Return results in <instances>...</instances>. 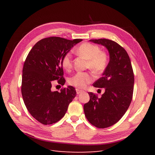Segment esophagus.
<instances>
[{"mask_svg":"<svg viewBox=\"0 0 155 155\" xmlns=\"http://www.w3.org/2000/svg\"><path fill=\"white\" fill-rule=\"evenodd\" d=\"M83 93V91L82 90H79V89H77V94H80L81 93Z\"/></svg>","mask_w":155,"mask_h":155,"instance_id":"esophagus-1","label":"esophagus"}]
</instances>
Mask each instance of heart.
<instances>
[{
  "label": "heart",
  "mask_w": 155,
  "mask_h": 155,
  "mask_svg": "<svg viewBox=\"0 0 155 155\" xmlns=\"http://www.w3.org/2000/svg\"><path fill=\"white\" fill-rule=\"evenodd\" d=\"M77 53L88 60L87 68L91 69L95 73H101L107 67V54L101 51L100 47L96 45L85 42L78 47ZM61 64L65 70H70L72 66L71 53L64 54L62 58ZM93 80V75L90 72H77L70 78L69 83L78 88H84Z\"/></svg>",
  "instance_id": "1"
}]
</instances>
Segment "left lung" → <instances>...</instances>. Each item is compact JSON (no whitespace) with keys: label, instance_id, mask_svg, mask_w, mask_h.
Masks as SVG:
<instances>
[{"label":"left lung","instance_id":"1","mask_svg":"<svg viewBox=\"0 0 155 155\" xmlns=\"http://www.w3.org/2000/svg\"><path fill=\"white\" fill-rule=\"evenodd\" d=\"M90 42L106 47L109 62L103 77L95 81L93 86L104 88V93L98 98L88 93L90 101L84 105L87 120L100 128L117 123L130 106L133 98L134 74L127 51L117 42L109 39H91Z\"/></svg>","mask_w":155,"mask_h":155}]
</instances>
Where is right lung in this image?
<instances>
[{
	"label": "right lung",
	"mask_w": 155,
	"mask_h": 155,
	"mask_svg": "<svg viewBox=\"0 0 155 155\" xmlns=\"http://www.w3.org/2000/svg\"><path fill=\"white\" fill-rule=\"evenodd\" d=\"M82 39L61 37L42 39L32 48L23 66L21 93L29 113L43 124H52L64 116L77 93L72 86L61 92L51 90L53 81L65 83L61 64L64 54Z\"/></svg>",
	"instance_id": "right-lung-1"
}]
</instances>
